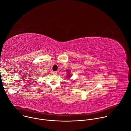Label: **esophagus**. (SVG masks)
Here are the masks:
<instances>
[{"label": "esophagus", "instance_id": "esophagus-1", "mask_svg": "<svg viewBox=\"0 0 131 131\" xmlns=\"http://www.w3.org/2000/svg\"><path fill=\"white\" fill-rule=\"evenodd\" d=\"M53 74H54V75H56L57 74V72H53Z\"/></svg>", "mask_w": 131, "mask_h": 131}]
</instances>
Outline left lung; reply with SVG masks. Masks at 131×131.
Listing matches in <instances>:
<instances>
[{"mask_svg": "<svg viewBox=\"0 0 131 131\" xmlns=\"http://www.w3.org/2000/svg\"><path fill=\"white\" fill-rule=\"evenodd\" d=\"M69 75V76H71V75H69H69Z\"/></svg>", "mask_w": 131, "mask_h": 131, "instance_id": "left-lung-1", "label": "left lung"}]
</instances>
